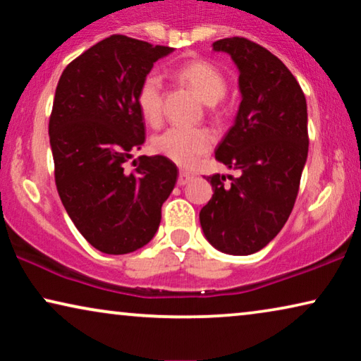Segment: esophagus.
I'll use <instances>...</instances> for the list:
<instances>
[{"label":"esophagus","instance_id":"1","mask_svg":"<svg viewBox=\"0 0 361 361\" xmlns=\"http://www.w3.org/2000/svg\"><path fill=\"white\" fill-rule=\"evenodd\" d=\"M192 179H194V174H190V172H187V171H182L179 174V179H177V184L185 185V184H189Z\"/></svg>","mask_w":361,"mask_h":361}]
</instances>
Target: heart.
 I'll return each instance as SVG.
<instances>
[{"label":"heart","mask_w":361,"mask_h":361,"mask_svg":"<svg viewBox=\"0 0 361 361\" xmlns=\"http://www.w3.org/2000/svg\"><path fill=\"white\" fill-rule=\"evenodd\" d=\"M176 77L209 105H215L226 93L225 75L205 61H189L177 67ZM141 116L157 125L162 115V80L157 73H147L136 93ZM214 146V135L207 128L172 126L152 140V149L177 166L190 167Z\"/></svg>","instance_id":"1"}]
</instances>
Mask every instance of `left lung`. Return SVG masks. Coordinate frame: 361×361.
<instances>
[{"label":"left lung","mask_w":361,"mask_h":361,"mask_svg":"<svg viewBox=\"0 0 361 361\" xmlns=\"http://www.w3.org/2000/svg\"><path fill=\"white\" fill-rule=\"evenodd\" d=\"M240 71L241 103L235 125L215 149L216 161L238 177H207L214 195L200 210L212 246L251 255L279 233L299 192L309 151L307 103L289 68L268 49L245 37L214 42Z\"/></svg>","instance_id":"8db88e82"}]
</instances>
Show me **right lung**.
I'll return each instance as SVG.
<instances>
[{
	"label": "right lung",
	"instance_id": "1",
	"mask_svg": "<svg viewBox=\"0 0 361 361\" xmlns=\"http://www.w3.org/2000/svg\"><path fill=\"white\" fill-rule=\"evenodd\" d=\"M172 47L121 34L103 39L72 61L59 78L49 136L59 197L93 248L126 255L149 243L161 207L177 180L164 156H140L145 118L137 87Z\"/></svg>",
	"mask_w": 361,
	"mask_h": 361
}]
</instances>
